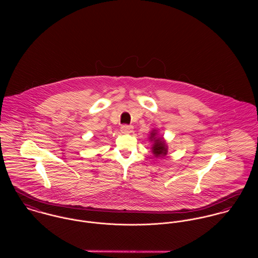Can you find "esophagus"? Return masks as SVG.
Returning a JSON list of instances; mask_svg holds the SVG:
<instances>
[{
  "mask_svg": "<svg viewBox=\"0 0 258 258\" xmlns=\"http://www.w3.org/2000/svg\"><path fill=\"white\" fill-rule=\"evenodd\" d=\"M132 130H133V127L130 126V125H123V126H121L122 133H130V132H132Z\"/></svg>",
  "mask_w": 258,
  "mask_h": 258,
  "instance_id": "1",
  "label": "esophagus"
}]
</instances>
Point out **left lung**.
<instances>
[{
	"instance_id": "1",
	"label": "left lung",
	"mask_w": 258,
	"mask_h": 258,
	"mask_svg": "<svg viewBox=\"0 0 258 258\" xmlns=\"http://www.w3.org/2000/svg\"><path fill=\"white\" fill-rule=\"evenodd\" d=\"M149 139H150L151 142H153L152 153L155 155V157L163 158L167 155L168 147L166 145V142H165L163 137L158 136V131L157 130H153L150 133Z\"/></svg>"
}]
</instances>
